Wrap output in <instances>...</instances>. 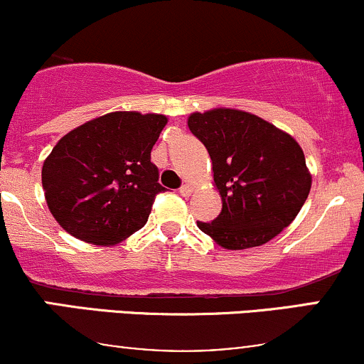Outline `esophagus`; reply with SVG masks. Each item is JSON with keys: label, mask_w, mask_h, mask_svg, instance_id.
<instances>
[{"label": "esophagus", "mask_w": 364, "mask_h": 364, "mask_svg": "<svg viewBox=\"0 0 364 364\" xmlns=\"http://www.w3.org/2000/svg\"><path fill=\"white\" fill-rule=\"evenodd\" d=\"M179 193H181L183 196H190L191 193H193V186H191V185H183L181 190H179Z\"/></svg>", "instance_id": "34e87169"}]
</instances>
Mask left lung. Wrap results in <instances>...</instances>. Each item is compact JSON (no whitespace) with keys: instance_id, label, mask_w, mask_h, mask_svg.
<instances>
[{"instance_id":"left-lung-1","label":"left lung","mask_w":364,"mask_h":364,"mask_svg":"<svg viewBox=\"0 0 364 364\" xmlns=\"http://www.w3.org/2000/svg\"><path fill=\"white\" fill-rule=\"evenodd\" d=\"M188 128L205 145L223 210L200 231L225 250L262 246L281 235L306 202L311 173L289 133L231 107L191 112Z\"/></svg>"}]
</instances>
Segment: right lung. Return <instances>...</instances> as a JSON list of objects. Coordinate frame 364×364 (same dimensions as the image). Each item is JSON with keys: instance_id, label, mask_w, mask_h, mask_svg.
Wrapping results in <instances>:
<instances>
[{"instance_id": "1", "label": "right lung", "mask_w": 364, "mask_h": 364, "mask_svg": "<svg viewBox=\"0 0 364 364\" xmlns=\"http://www.w3.org/2000/svg\"><path fill=\"white\" fill-rule=\"evenodd\" d=\"M164 114L114 111L87 121L54 145L43 166L48 208L66 232L111 246L147 223L164 191L150 152Z\"/></svg>"}]
</instances>
